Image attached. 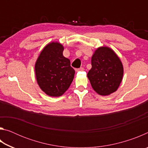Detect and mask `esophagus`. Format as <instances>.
Wrapping results in <instances>:
<instances>
[{"label": "esophagus", "instance_id": "esophagus-1", "mask_svg": "<svg viewBox=\"0 0 148 148\" xmlns=\"http://www.w3.org/2000/svg\"><path fill=\"white\" fill-rule=\"evenodd\" d=\"M84 70V69L83 68V67H80L79 69H76V71H83Z\"/></svg>", "mask_w": 148, "mask_h": 148}]
</instances>
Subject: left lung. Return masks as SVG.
Instances as JSON below:
<instances>
[{
    "label": "left lung",
    "mask_w": 148,
    "mask_h": 148,
    "mask_svg": "<svg viewBox=\"0 0 148 148\" xmlns=\"http://www.w3.org/2000/svg\"><path fill=\"white\" fill-rule=\"evenodd\" d=\"M91 65L87 77L94 91L102 96L116 91L122 81L123 66L114 50L98 47L91 57Z\"/></svg>",
    "instance_id": "left-lung-1"
}]
</instances>
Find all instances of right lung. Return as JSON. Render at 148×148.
I'll return each mask as SVG.
<instances>
[{
    "label": "right lung",
    "mask_w": 148,
    "mask_h": 148,
    "mask_svg": "<svg viewBox=\"0 0 148 148\" xmlns=\"http://www.w3.org/2000/svg\"><path fill=\"white\" fill-rule=\"evenodd\" d=\"M64 47L57 42L47 44L35 63L37 83L42 91L50 97H60L69 88L75 71L71 61L62 55Z\"/></svg>",
    "instance_id": "1"
}]
</instances>
